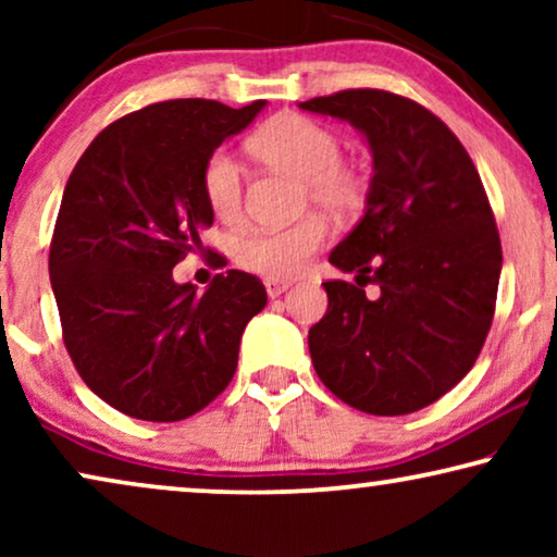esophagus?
<instances>
[{
    "instance_id": "34e87169",
    "label": "esophagus",
    "mask_w": 557,
    "mask_h": 557,
    "mask_svg": "<svg viewBox=\"0 0 557 557\" xmlns=\"http://www.w3.org/2000/svg\"><path fill=\"white\" fill-rule=\"evenodd\" d=\"M263 286H265V294H269L271 299H276V296L284 294L292 284H288V281H278V278H265Z\"/></svg>"
}]
</instances>
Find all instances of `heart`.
I'll list each match as a JSON object with an SVG mask.
<instances>
[{
    "mask_svg": "<svg viewBox=\"0 0 557 557\" xmlns=\"http://www.w3.org/2000/svg\"><path fill=\"white\" fill-rule=\"evenodd\" d=\"M256 159L276 172L301 180V202L319 205L332 215H352L368 197V174L342 159V139L332 126L304 116L278 113L248 139ZM202 195L220 220H235L243 208V172L227 151L205 159ZM326 223L307 215L288 227H246L233 235V258L240 269L265 278H294L324 248Z\"/></svg>",
    "mask_w": 557,
    "mask_h": 557,
    "instance_id": "heart-1",
    "label": "heart"
}]
</instances>
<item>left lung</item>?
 Wrapping results in <instances>:
<instances>
[{"label": "left lung", "instance_id": "8db88e82", "mask_svg": "<svg viewBox=\"0 0 557 557\" xmlns=\"http://www.w3.org/2000/svg\"><path fill=\"white\" fill-rule=\"evenodd\" d=\"M299 106L360 128L375 170L368 210L330 253L357 284H322L330 307L309 330L311 362L347 406L413 413L474 368L490 334L502 271L490 197L451 128L410 98L349 88Z\"/></svg>", "mask_w": 557, "mask_h": 557}]
</instances>
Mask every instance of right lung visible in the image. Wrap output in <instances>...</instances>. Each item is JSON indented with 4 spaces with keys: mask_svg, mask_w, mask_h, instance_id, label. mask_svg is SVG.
I'll list each match as a JSON object with an SVG mask.
<instances>
[{
    "mask_svg": "<svg viewBox=\"0 0 557 557\" xmlns=\"http://www.w3.org/2000/svg\"><path fill=\"white\" fill-rule=\"evenodd\" d=\"M263 106L151 103L106 126L67 177L50 243L52 294L75 370L121 413L182 421L235 375L243 330L265 307L263 284L227 271L197 294L174 284L172 269L202 253L215 218L205 159ZM210 261L227 263L220 253Z\"/></svg>",
    "mask_w": 557,
    "mask_h": 557,
    "instance_id": "1",
    "label": "right lung"
}]
</instances>
